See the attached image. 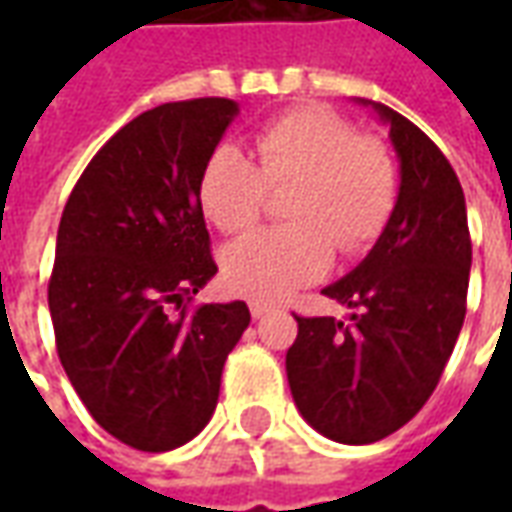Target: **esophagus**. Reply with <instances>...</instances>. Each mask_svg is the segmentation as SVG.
<instances>
[{
    "mask_svg": "<svg viewBox=\"0 0 512 512\" xmlns=\"http://www.w3.org/2000/svg\"><path fill=\"white\" fill-rule=\"evenodd\" d=\"M274 310L271 304H263V301H249V312H252V318H263L268 312Z\"/></svg>",
    "mask_w": 512,
    "mask_h": 512,
    "instance_id": "34e87169",
    "label": "esophagus"
}]
</instances>
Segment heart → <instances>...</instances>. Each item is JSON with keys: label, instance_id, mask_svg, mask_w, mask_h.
Masks as SVG:
<instances>
[{"label": "heart", "instance_id": "1", "mask_svg": "<svg viewBox=\"0 0 512 512\" xmlns=\"http://www.w3.org/2000/svg\"><path fill=\"white\" fill-rule=\"evenodd\" d=\"M290 186L288 224L266 227L224 249V282L255 301H279L329 274L334 246L359 255L376 244L397 205L392 150L354 134L323 106L290 109L255 136V164L233 145L205 158L197 183L202 213L222 233H244L266 208L268 189Z\"/></svg>", "mask_w": 512, "mask_h": 512}]
</instances>
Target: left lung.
<instances>
[{
  "instance_id": "left-lung-1",
  "label": "left lung",
  "mask_w": 512,
  "mask_h": 512,
  "mask_svg": "<svg viewBox=\"0 0 512 512\" xmlns=\"http://www.w3.org/2000/svg\"><path fill=\"white\" fill-rule=\"evenodd\" d=\"M373 109L400 158L395 213L370 255L323 288L354 310L351 323L296 315L285 359L301 417L340 444L386 439L428 403L461 334L472 268L455 169L411 120Z\"/></svg>"
}]
</instances>
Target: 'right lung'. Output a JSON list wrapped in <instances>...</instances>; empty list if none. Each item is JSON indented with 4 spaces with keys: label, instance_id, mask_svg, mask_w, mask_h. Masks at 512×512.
I'll return each mask as SVG.
<instances>
[{
    "label": "right lung",
    "instance_id": "add662e5",
    "mask_svg": "<svg viewBox=\"0 0 512 512\" xmlns=\"http://www.w3.org/2000/svg\"><path fill=\"white\" fill-rule=\"evenodd\" d=\"M235 115L230 98L147 109L95 153L62 211L57 354L95 422L134 450H175L208 425L249 326L244 301L189 307L216 274L197 183Z\"/></svg>",
    "mask_w": 512,
    "mask_h": 512
}]
</instances>
